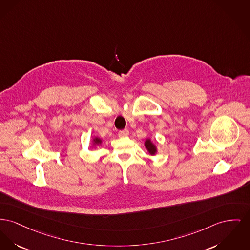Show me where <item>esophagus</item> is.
Wrapping results in <instances>:
<instances>
[{
    "label": "esophagus",
    "mask_w": 250,
    "mask_h": 250,
    "mask_svg": "<svg viewBox=\"0 0 250 250\" xmlns=\"http://www.w3.org/2000/svg\"><path fill=\"white\" fill-rule=\"evenodd\" d=\"M118 135H119V137H121V138H123V137H126V136H128V135H129V131H128L127 129H124V130L119 131Z\"/></svg>",
    "instance_id": "esophagus-1"
}]
</instances>
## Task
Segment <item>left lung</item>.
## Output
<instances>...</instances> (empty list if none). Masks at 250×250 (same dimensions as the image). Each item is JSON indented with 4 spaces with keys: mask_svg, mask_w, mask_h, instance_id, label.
<instances>
[{
    "mask_svg": "<svg viewBox=\"0 0 250 250\" xmlns=\"http://www.w3.org/2000/svg\"><path fill=\"white\" fill-rule=\"evenodd\" d=\"M145 146L146 147L147 151L150 155H155L157 153V147L151 142L150 139H147L145 143Z\"/></svg>",
    "mask_w": 250,
    "mask_h": 250,
    "instance_id": "8db88e82",
    "label": "left lung"
}]
</instances>
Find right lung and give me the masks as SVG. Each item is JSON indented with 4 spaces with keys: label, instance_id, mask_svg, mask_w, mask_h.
<instances>
[{
    "label": "right lung",
    "instance_id": "right-lung-1",
    "mask_svg": "<svg viewBox=\"0 0 250 250\" xmlns=\"http://www.w3.org/2000/svg\"><path fill=\"white\" fill-rule=\"evenodd\" d=\"M92 142H93V146H99V145L102 144V140L100 138H97V137H95Z\"/></svg>",
    "mask_w": 250,
    "mask_h": 250
}]
</instances>
